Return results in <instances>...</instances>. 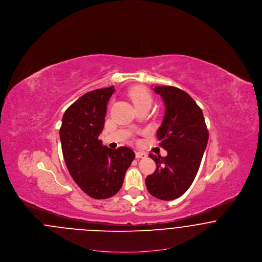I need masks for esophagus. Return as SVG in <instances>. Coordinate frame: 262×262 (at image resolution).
Returning <instances> with one entry per match:
<instances>
[{
	"mask_svg": "<svg viewBox=\"0 0 262 262\" xmlns=\"http://www.w3.org/2000/svg\"><path fill=\"white\" fill-rule=\"evenodd\" d=\"M147 156V154L145 153V152H142V151H137V153H136V157L137 158H145Z\"/></svg>",
	"mask_w": 262,
	"mask_h": 262,
	"instance_id": "obj_1",
	"label": "esophagus"
}]
</instances>
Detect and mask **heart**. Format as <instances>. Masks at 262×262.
<instances>
[{"label": "heart", "mask_w": 262, "mask_h": 262, "mask_svg": "<svg viewBox=\"0 0 262 262\" xmlns=\"http://www.w3.org/2000/svg\"><path fill=\"white\" fill-rule=\"evenodd\" d=\"M128 95L133 101L134 105L136 106V108L146 105V104L151 105L152 97L146 88H141V86L133 88L129 90Z\"/></svg>", "instance_id": "obj_1"}]
</instances>
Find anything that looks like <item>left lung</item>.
<instances>
[{"instance_id":"1","label":"left lung","mask_w":262,"mask_h":262,"mask_svg":"<svg viewBox=\"0 0 262 262\" xmlns=\"http://www.w3.org/2000/svg\"><path fill=\"white\" fill-rule=\"evenodd\" d=\"M165 103L162 125L157 130L167 156L149 154L156 170L145 184L150 194L162 200L182 196L200 169L208 141V130L199 105L187 92L174 86H155Z\"/></svg>"}]
</instances>
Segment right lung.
<instances>
[{
	"label": "right lung",
	"instance_id": "add662e5",
	"mask_svg": "<svg viewBox=\"0 0 262 262\" xmlns=\"http://www.w3.org/2000/svg\"><path fill=\"white\" fill-rule=\"evenodd\" d=\"M114 86L96 89L79 97L62 116L60 128L62 155L77 186L95 200L115 195L136 155L128 147L111 149L102 145L107 104Z\"/></svg>",
	"mask_w": 262,
	"mask_h": 262
}]
</instances>
